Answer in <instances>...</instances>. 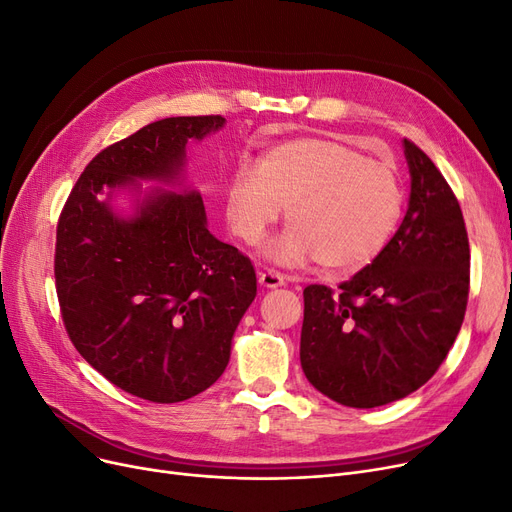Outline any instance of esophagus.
<instances>
[{"instance_id": "obj_1", "label": "esophagus", "mask_w": 512, "mask_h": 512, "mask_svg": "<svg viewBox=\"0 0 512 512\" xmlns=\"http://www.w3.org/2000/svg\"><path fill=\"white\" fill-rule=\"evenodd\" d=\"M259 285L266 287V289L282 287V285H285V276H282V274L276 272V270H266V272L259 274Z\"/></svg>"}]
</instances>
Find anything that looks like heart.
Segmentation results:
<instances>
[{
  "label": "heart",
  "mask_w": 512,
  "mask_h": 512,
  "mask_svg": "<svg viewBox=\"0 0 512 512\" xmlns=\"http://www.w3.org/2000/svg\"><path fill=\"white\" fill-rule=\"evenodd\" d=\"M403 200L394 164L342 141L299 137L268 149L257 168L236 170L225 192V217L238 240L257 244L287 206L289 227L266 246L268 259L356 272L386 249Z\"/></svg>",
  "instance_id": "1"
}]
</instances>
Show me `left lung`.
<instances>
[{
    "label": "left lung",
    "instance_id": "8db88e82",
    "mask_svg": "<svg viewBox=\"0 0 512 512\" xmlns=\"http://www.w3.org/2000/svg\"><path fill=\"white\" fill-rule=\"evenodd\" d=\"M411 175L405 219L369 266L304 289L299 358L331 401L371 409L424 386L460 333L470 285L458 198L424 151L403 141Z\"/></svg>",
    "mask_w": 512,
    "mask_h": 512
}]
</instances>
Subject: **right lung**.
Segmentation results:
<instances>
[{"instance_id": "add662e5", "label": "right lung", "mask_w": 512, "mask_h": 512, "mask_svg": "<svg viewBox=\"0 0 512 512\" xmlns=\"http://www.w3.org/2000/svg\"><path fill=\"white\" fill-rule=\"evenodd\" d=\"M223 124L164 118L105 147L56 225L54 278L69 339L113 386L151 403L187 401L219 380L257 295L251 259L208 232L202 196L185 185L187 141ZM137 180L180 189L150 190L122 218L108 200L118 188L139 194Z\"/></svg>"}]
</instances>
